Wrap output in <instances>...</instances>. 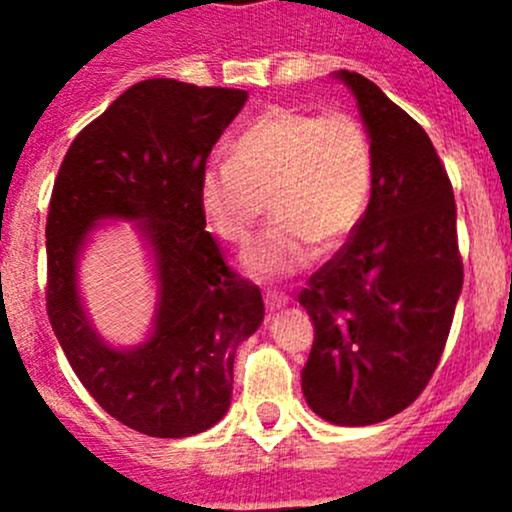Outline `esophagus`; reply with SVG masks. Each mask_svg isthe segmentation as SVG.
<instances>
[{
  "label": "esophagus",
  "instance_id": "esophagus-1",
  "mask_svg": "<svg viewBox=\"0 0 512 512\" xmlns=\"http://www.w3.org/2000/svg\"><path fill=\"white\" fill-rule=\"evenodd\" d=\"M265 304H267V312H277V309H282L285 304H289V297L282 292H267Z\"/></svg>",
  "mask_w": 512,
  "mask_h": 512
}]
</instances>
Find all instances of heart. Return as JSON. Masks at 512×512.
<instances>
[{
    "label": "heart",
    "mask_w": 512,
    "mask_h": 512,
    "mask_svg": "<svg viewBox=\"0 0 512 512\" xmlns=\"http://www.w3.org/2000/svg\"><path fill=\"white\" fill-rule=\"evenodd\" d=\"M374 188L369 133L354 116L275 106L232 143L230 160L200 173L198 205L220 240L245 245L265 213L275 225L242 255L257 280L304 270L314 252L347 245Z\"/></svg>",
    "instance_id": "1"
}]
</instances>
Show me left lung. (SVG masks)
I'll list each match as a JSON object with an SVG mask.
<instances>
[{
  "label": "left lung",
  "instance_id": "obj_1",
  "mask_svg": "<svg viewBox=\"0 0 512 512\" xmlns=\"http://www.w3.org/2000/svg\"><path fill=\"white\" fill-rule=\"evenodd\" d=\"M374 151V188L347 245L299 294L314 324L309 409L371 426L411 406L436 371L463 289L451 180L431 138L374 81L337 71Z\"/></svg>",
  "mask_w": 512,
  "mask_h": 512
}]
</instances>
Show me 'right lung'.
<instances>
[{
    "mask_svg": "<svg viewBox=\"0 0 512 512\" xmlns=\"http://www.w3.org/2000/svg\"><path fill=\"white\" fill-rule=\"evenodd\" d=\"M247 91L148 79L123 91L71 143L46 218V312L91 396L156 438L213 428L230 409L235 352L265 317L262 294L225 265L198 205L205 160ZM126 219L157 277L152 332L113 348L90 324L78 260L97 225Z\"/></svg>",
    "mask_w": 512,
    "mask_h": 512,
    "instance_id": "add662e5",
    "label": "right lung"
}]
</instances>
